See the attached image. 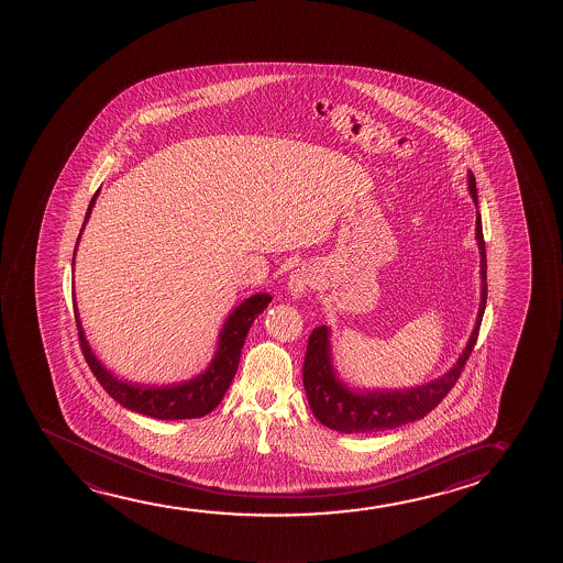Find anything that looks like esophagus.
<instances>
[{"instance_id": "1", "label": "esophagus", "mask_w": 563, "mask_h": 563, "mask_svg": "<svg viewBox=\"0 0 563 563\" xmlns=\"http://www.w3.org/2000/svg\"><path fill=\"white\" fill-rule=\"evenodd\" d=\"M313 283H316L313 271L309 267H298L288 277V292L292 294L294 298H300L301 294L308 292Z\"/></svg>"}]
</instances>
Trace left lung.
Listing matches in <instances>:
<instances>
[{
  "mask_svg": "<svg viewBox=\"0 0 563 563\" xmlns=\"http://www.w3.org/2000/svg\"><path fill=\"white\" fill-rule=\"evenodd\" d=\"M470 190L477 206V185L470 173ZM478 250H481V306H478L477 324L471 332L470 342L463 350L462 357L446 375L432 380L429 385L408 388V390H371V393H354L342 385L331 363V344L329 329L321 324L311 331L308 339V350L303 360V388L308 394L309 408L313 416L332 431L377 432L396 429L401 424L423 419L427 413L446 398L462 375L465 363L470 360L473 347L477 344L478 329L485 313L486 292V250L483 236V223L477 213Z\"/></svg>",
  "mask_w": 563,
  "mask_h": 563,
  "instance_id": "8db88e82",
  "label": "left lung"
}]
</instances>
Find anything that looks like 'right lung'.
Wrapping results in <instances>:
<instances>
[{
  "label": "right lung",
  "mask_w": 563,
  "mask_h": 563,
  "mask_svg": "<svg viewBox=\"0 0 563 563\" xmlns=\"http://www.w3.org/2000/svg\"><path fill=\"white\" fill-rule=\"evenodd\" d=\"M96 196L98 192L93 194L92 201L88 206L85 224L92 213ZM85 224H82V229H85ZM78 240H80V234H78L77 244ZM73 265H75V257H73ZM73 303H75V298H73ZM269 303V294H255L246 301H242L227 319L223 332L219 336L216 360L211 362L206 373H201L183 385L163 386V388L129 385L126 380L113 377L92 354V350L86 342L82 327H80L77 306H73V309H75V321H77L78 344H80L88 367L92 371L93 377L98 378V383L103 386V390L121 406L132 409L136 413L163 419V421H175V419H198V417L208 416L211 409L219 406V401L223 400L224 393L231 386L232 378L239 369L240 354H242V346L246 342L247 331L254 323L255 317L262 316L263 309L267 308Z\"/></svg>",
  "instance_id": "right-lung-1"
}]
</instances>
